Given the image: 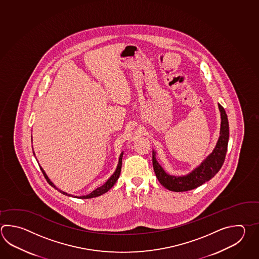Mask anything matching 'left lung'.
<instances>
[{
    "instance_id": "obj_1",
    "label": "left lung",
    "mask_w": 259,
    "mask_h": 259,
    "mask_svg": "<svg viewBox=\"0 0 259 259\" xmlns=\"http://www.w3.org/2000/svg\"><path fill=\"white\" fill-rule=\"evenodd\" d=\"M219 110L221 111L222 122L220 138L216 147L212 151V153L189 175L185 176H172L166 174L163 168L157 161L155 157L156 153L153 150L152 162L154 171L156 174L158 182L168 190L185 192L195 189L213 178L222 168L227 153L229 121L226 111L221 104H219Z\"/></svg>"
}]
</instances>
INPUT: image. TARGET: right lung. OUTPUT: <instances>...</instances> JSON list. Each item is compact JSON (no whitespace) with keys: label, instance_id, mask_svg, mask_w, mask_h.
<instances>
[{"label":"right lung","instance_id":"right-lung-1","mask_svg":"<svg viewBox=\"0 0 259 259\" xmlns=\"http://www.w3.org/2000/svg\"><path fill=\"white\" fill-rule=\"evenodd\" d=\"M122 155H123V152H121V155H120L119 162H118V165H117V168L116 169H115V171H114V174L111 175V177L108 179V181L106 182L105 184L103 185H101V187L97 188V189H95L93 192H91L90 195H82V196H74V195H70V194H67V193H65V192H63V191L59 190L58 188H56V186L53 185V183L51 182V180L49 179V177H48L47 175L45 174V171L43 170L41 167H40V169H41V171H42L44 177H45L46 180H47L49 185H52V186L54 187L55 189H57L59 192L63 193L64 195H68V196H74V197H76V198H81V199H88V198H93V197H97V196H100V195L105 194V193H107L108 191L111 189V187H112L113 185H115V183H116L117 180H118L119 176H120V174H121V159H122Z\"/></svg>","mask_w":259,"mask_h":259}]
</instances>
